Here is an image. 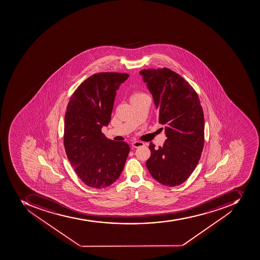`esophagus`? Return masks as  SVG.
Listing matches in <instances>:
<instances>
[{"label":"esophagus","instance_id":"esophagus-1","mask_svg":"<svg viewBox=\"0 0 260 260\" xmlns=\"http://www.w3.org/2000/svg\"><path fill=\"white\" fill-rule=\"evenodd\" d=\"M143 145H145V144L143 142H141V141H133V143H132V146L133 148L141 147V146H143Z\"/></svg>","mask_w":260,"mask_h":260}]
</instances>
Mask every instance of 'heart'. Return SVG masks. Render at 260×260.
I'll return each instance as SVG.
<instances>
[{
  "mask_svg": "<svg viewBox=\"0 0 260 260\" xmlns=\"http://www.w3.org/2000/svg\"><path fill=\"white\" fill-rule=\"evenodd\" d=\"M141 95L143 94H141V93H134V94L132 96V99H135V98H137V96H141Z\"/></svg>",
  "mask_w": 260,
  "mask_h": 260,
  "instance_id": "1",
  "label": "heart"
}]
</instances>
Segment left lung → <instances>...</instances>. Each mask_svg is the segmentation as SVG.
I'll return each instance as SVG.
<instances>
[{"label":"left lung","instance_id":"left-lung-1","mask_svg":"<svg viewBox=\"0 0 260 260\" xmlns=\"http://www.w3.org/2000/svg\"><path fill=\"white\" fill-rule=\"evenodd\" d=\"M144 82L153 95L158 122L166 125L165 143L146 161L149 173L157 182L175 187L190 176L204 146V115L196 91L182 76L169 68L141 70Z\"/></svg>","mask_w":260,"mask_h":260}]
</instances>
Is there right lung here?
Wrapping results in <instances>:
<instances>
[{
  "instance_id": "obj_1",
  "label": "right lung",
  "mask_w": 260,
  "mask_h": 260,
  "mask_svg": "<svg viewBox=\"0 0 260 260\" xmlns=\"http://www.w3.org/2000/svg\"><path fill=\"white\" fill-rule=\"evenodd\" d=\"M128 74L100 72L81 83L70 99L63 143L71 165L91 188H106L123 172L130 147L124 141L107 139L102 127L111 121L116 90Z\"/></svg>"
}]
</instances>
